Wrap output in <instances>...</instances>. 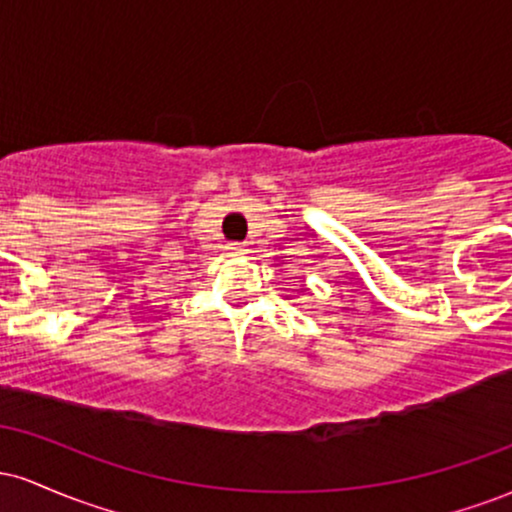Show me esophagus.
Wrapping results in <instances>:
<instances>
[{
  "label": "esophagus",
  "instance_id": "34e87169",
  "mask_svg": "<svg viewBox=\"0 0 512 512\" xmlns=\"http://www.w3.org/2000/svg\"><path fill=\"white\" fill-rule=\"evenodd\" d=\"M226 250L231 252V255H236V257H240V255H248V248H245L243 243H228V245H226Z\"/></svg>",
  "mask_w": 512,
  "mask_h": 512
}]
</instances>
